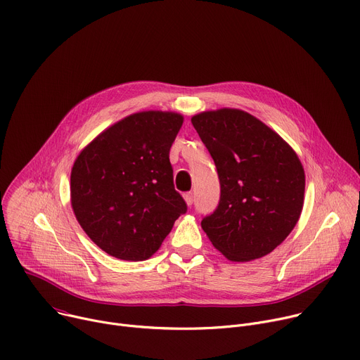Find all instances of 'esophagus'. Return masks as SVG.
<instances>
[{
    "label": "esophagus",
    "instance_id": "obj_1",
    "mask_svg": "<svg viewBox=\"0 0 360 360\" xmlns=\"http://www.w3.org/2000/svg\"><path fill=\"white\" fill-rule=\"evenodd\" d=\"M184 200H185L186 205H192V202H193V193L192 192L184 193Z\"/></svg>",
    "mask_w": 360,
    "mask_h": 360
}]
</instances>
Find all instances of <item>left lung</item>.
<instances>
[{
  "label": "left lung",
  "instance_id": "left-lung-1",
  "mask_svg": "<svg viewBox=\"0 0 360 360\" xmlns=\"http://www.w3.org/2000/svg\"><path fill=\"white\" fill-rule=\"evenodd\" d=\"M221 185L217 210L201 221L212 245L237 263L270 254L296 226L306 176L297 153L252 115L224 108L191 119Z\"/></svg>",
  "mask_w": 360,
  "mask_h": 360
}]
</instances>
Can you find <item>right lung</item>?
Masks as SVG:
<instances>
[{
	"mask_svg": "<svg viewBox=\"0 0 360 360\" xmlns=\"http://www.w3.org/2000/svg\"><path fill=\"white\" fill-rule=\"evenodd\" d=\"M182 123L184 116L175 112L129 115L76 158L70 175L73 212L89 238L109 255L150 258L186 212L169 162Z\"/></svg>",
	"mask_w": 360,
	"mask_h": 360,
	"instance_id": "1",
	"label": "right lung"
}]
</instances>
